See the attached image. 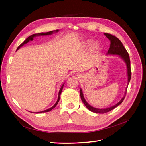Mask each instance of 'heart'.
I'll return each mask as SVG.
<instances>
[{
  "instance_id": "b5f03b06",
  "label": "heart",
  "mask_w": 146,
  "mask_h": 146,
  "mask_svg": "<svg viewBox=\"0 0 146 146\" xmlns=\"http://www.w3.org/2000/svg\"><path fill=\"white\" fill-rule=\"evenodd\" d=\"M91 41H92L91 39H86L85 41H84L83 42V46L84 47H87L90 44ZM100 48V44L98 42L96 41V42H92L91 44L90 50L92 52H97L99 50Z\"/></svg>"
}]
</instances>
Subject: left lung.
<instances>
[{
  "instance_id": "left-lung-1",
  "label": "left lung",
  "mask_w": 146,
  "mask_h": 146,
  "mask_svg": "<svg viewBox=\"0 0 146 146\" xmlns=\"http://www.w3.org/2000/svg\"><path fill=\"white\" fill-rule=\"evenodd\" d=\"M104 35H105L106 37L108 38V39L110 41V42H111V44H110V48L108 50L107 55H117L119 56V57H121V58L123 61H124L125 63H126L127 68L128 85H129V83L130 81L131 76V68H130V60L129 55V54H128L127 51L126 50L125 48L123 47L121 41L119 40L117 38H116L115 36H114V35H112L111 34H110V33H104ZM127 90V87L125 90L124 96L123 97L122 99L119 101L118 103H117L116 105L112 106V107L106 108H94L93 107H92V106H91L87 102L85 98H84L82 89L80 90V97H81V99L83 102V104H85L86 107L88 110H89L90 111L93 112V113H96L104 114V113H106L111 111L112 110L115 108L116 107H117L118 105H119L122 102L123 99H124L125 97Z\"/></svg>"
}]
</instances>
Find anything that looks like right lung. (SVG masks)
Instances as JSON below:
<instances>
[{
	"label": "right lung",
	"mask_w": 146,
	"mask_h": 146,
	"mask_svg": "<svg viewBox=\"0 0 146 146\" xmlns=\"http://www.w3.org/2000/svg\"><path fill=\"white\" fill-rule=\"evenodd\" d=\"M58 31H59L58 30H52V31H50V32H46V33H43V32H42V33H35V34H33L32 35H31V36H30L29 37H28L27 39H26L25 40L23 43H22L17 48V50L19 49V48H20L22 46H23L24 44H27V42H29L30 41H33V38H35V37L39 36H46V35H50L53 34L54 33L58 32ZM64 85V83H63V84L62 86H61V88H60V91H59V93H58V99H57V101L56 102V103L55 104V105H54V106H52V107L51 108H48V109H47V110H44V111H40V112H36V113H41L48 112V111H51V110H52V109H54V108L56 107V105L58 104V102H59V100H60V95H61V92H62V90H63V88Z\"/></svg>",
	"instance_id": "add662e5"
}]
</instances>
